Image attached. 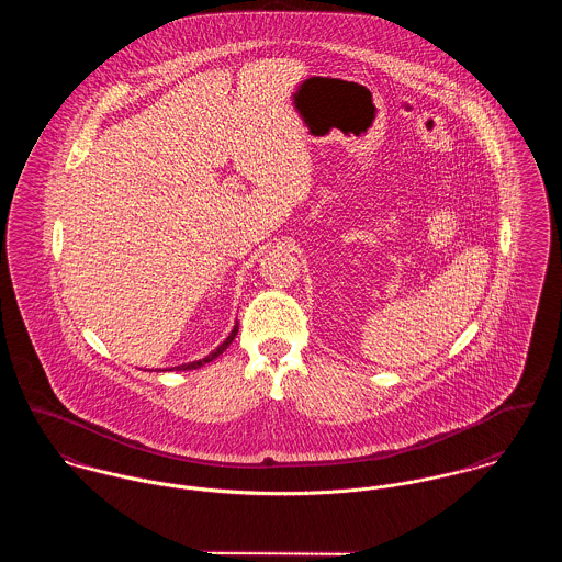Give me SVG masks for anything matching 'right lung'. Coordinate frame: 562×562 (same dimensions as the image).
I'll list each match as a JSON object with an SVG mask.
<instances>
[{
	"mask_svg": "<svg viewBox=\"0 0 562 562\" xmlns=\"http://www.w3.org/2000/svg\"><path fill=\"white\" fill-rule=\"evenodd\" d=\"M238 321L234 324V328H232V333L227 335V339L218 346V348H214L207 357H203V359H199V361H192V363H181V366H175V368H166L168 372H172V370H177V372H186V370H199V368H203L205 363H210V361H214L218 355H223L227 348H229V344L236 339V335H238ZM166 370H158V372H166ZM154 372V370H151Z\"/></svg>",
	"mask_w": 562,
	"mask_h": 562,
	"instance_id": "right-lung-1",
	"label": "right lung"
}]
</instances>
